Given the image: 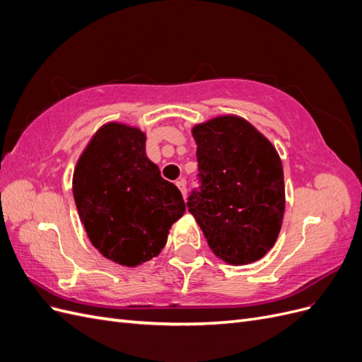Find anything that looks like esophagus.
Wrapping results in <instances>:
<instances>
[{"mask_svg":"<svg viewBox=\"0 0 362 362\" xmlns=\"http://www.w3.org/2000/svg\"><path fill=\"white\" fill-rule=\"evenodd\" d=\"M177 187L181 190L184 199H185V196H187V189H185V181L184 180H178L177 181Z\"/></svg>","mask_w":362,"mask_h":362,"instance_id":"34e87169","label":"esophagus"}]
</instances>
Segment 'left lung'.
<instances>
[{"instance_id": "1", "label": "left lung", "mask_w": 362, "mask_h": 362, "mask_svg": "<svg viewBox=\"0 0 362 362\" xmlns=\"http://www.w3.org/2000/svg\"><path fill=\"white\" fill-rule=\"evenodd\" d=\"M192 134L201 185L187 206L208 246L233 266L261 259L275 245L286 210L278 151L234 115L194 125Z\"/></svg>"}]
</instances>
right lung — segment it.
Instances as JSON below:
<instances>
[{
    "label": "right lung",
    "instance_id": "add662e5",
    "mask_svg": "<svg viewBox=\"0 0 362 362\" xmlns=\"http://www.w3.org/2000/svg\"><path fill=\"white\" fill-rule=\"evenodd\" d=\"M146 136L108 122L96 131L74 170L72 192L92 245L120 266L157 257L185 211L182 194L146 157Z\"/></svg>",
    "mask_w": 362,
    "mask_h": 362
}]
</instances>
